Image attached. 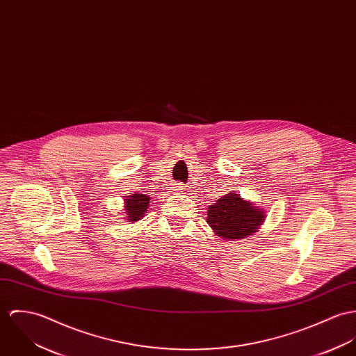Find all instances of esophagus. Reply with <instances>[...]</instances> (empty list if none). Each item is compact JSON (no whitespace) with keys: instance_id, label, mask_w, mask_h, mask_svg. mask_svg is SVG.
Returning <instances> with one entry per match:
<instances>
[{"instance_id":"34e87169","label":"esophagus","mask_w":356,"mask_h":356,"mask_svg":"<svg viewBox=\"0 0 356 356\" xmlns=\"http://www.w3.org/2000/svg\"><path fill=\"white\" fill-rule=\"evenodd\" d=\"M175 188H176V191H179V190H181V188H183V187H181V186H180V184H177V187H175Z\"/></svg>"}]
</instances>
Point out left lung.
<instances>
[{"label": "left lung", "mask_w": 356, "mask_h": 356, "mask_svg": "<svg viewBox=\"0 0 356 356\" xmlns=\"http://www.w3.org/2000/svg\"><path fill=\"white\" fill-rule=\"evenodd\" d=\"M265 218L262 209L244 200L238 194L228 193L209 206L206 221L217 236L232 241L258 232Z\"/></svg>", "instance_id": "left-lung-1"}]
</instances>
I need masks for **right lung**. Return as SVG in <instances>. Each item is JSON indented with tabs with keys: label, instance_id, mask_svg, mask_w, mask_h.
Here are the masks:
<instances>
[{
	"label": "right lung",
	"instance_id": "add662e5",
	"mask_svg": "<svg viewBox=\"0 0 356 356\" xmlns=\"http://www.w3.org/2000/svg\"><path fill=\"white\" fill-rule=\"evenodd\" d=\"M150 199L152 197L149 195L131 193V195L125 199V206H124L127 220L129 222H135V221L140 220L145 216V213L147 211V207L152 202Z\"/></svg>",
	"mask_w": 356,
	"mask_h": 356
}]
</instances>
